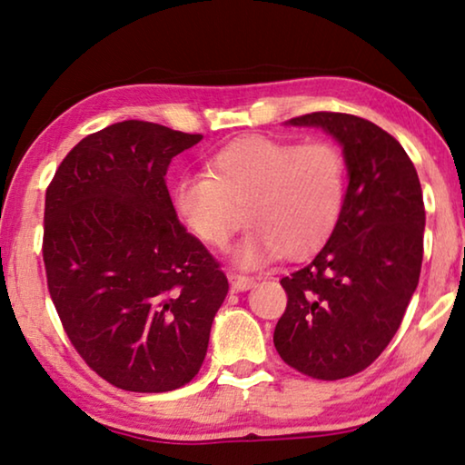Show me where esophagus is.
<instances>
[{"label": "esophagus", "instance_id": "34e87169", "mask_svg": "<svg viewBox=\"0 0 465 465\" xmlns=\"http://www.w3.org/2000/svg\"><path fill=\"white\" fill-rule=\"evenodd\" d=\"M227 277H230V283L233 290H248L254 286V280L252 277H248L244 273H238V272H230L227 273Z\"/></svg>", "mask_w": 465, "mask_h": 465}]
</instances>
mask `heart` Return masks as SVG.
Wrapping results in <instances>:
<instances>
[{
	"instance_id": "obj_1",
	"label": "heart",
	"mask_w": 465,
	"mask_h": 465,
	"mask_svg": "<svg viewBox=\"0 0 465 465\" xmlns=\"http://www.w3.org/2000/svg\"><path fill=\"white\" fill-rule=\"evenodd\" d=\"M209 175L179 179L173 204L188 230L213 248H225L244 225L252 232L235 251L244 267L280 252L301 259L334 233L349 190V163L331 140H273L252 135L214 154Z\"/></svg>"
}]
</instances>
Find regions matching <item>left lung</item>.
<instances>
[{
	"mask_svg": "<svg viewBox=\"0 0 465 465\" xmlns=\"http://www.w3.org/2000/svg\"><path fill=\"white\" fill-rule=\"evenodd\" d=\"M290 123L342 143L349 190L320 254L280 280L288 304L273 344L304 376L341 380L376 361L403 322L424 256V198L403 145L371 121L311 113Z\"/></svg>",
	"mask_w": 465,
	"mask_h": 465,
	"instance_id": "1",
	"label": "left lung"
}]
</instances>
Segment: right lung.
I'll list each match as a JSON object with an SVG mask.
<instances>
[{"instance_id": "add662e5", "label": "right lung", "mask_w": 465, "mask_h": 465, "mask_svg": "<svg viewBox=\"0 0 465 465\" xmlns=\"http://www.w3.org/2000/svg\"><path fill=\"white\" fill-rule=\"evenodd\" d=\"M200 140L114 123L83 137L45 190L41 251L54 307L83 361L123 391L192 382L230 290L166 190L173 156Z\"/></svg>"}]
</instances>
